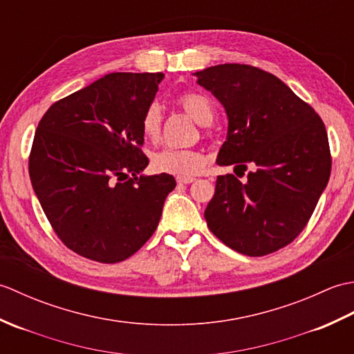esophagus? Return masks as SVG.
I'll return each instance as SVG.
<instances>
[{"instance_id":"1","label":"esophagus","mask_w":354,"mask_h":354,"mask_svg":"<svg viewBox=\"0 0 354 354\" xmlns=\"http://www.w3.org/2000/svg\"><path fill=\"white\" fill-rule=\"evenodd\" d=\"M176 181H178V184H192L194 181V178L193 176H179V178H176Z\"/></svg>"}]
</instances>
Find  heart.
<instances>
[{"label":"heart","mask_w":354,"mask_h":354,"mask_svg":"<svg viewBox=\"0 0 354 354\" xmlns=\"http://www.w3.org/2000/svg\"><path fill=\"white\" fill-rule=\"evenodd\" d=\"M178 106L183 108L194 122L207 126L214 120L216 108L209 97L201 93H184L178 97ZM141 132L145 138L156 141L161 133V109L158 103H150L141 117ZM205 165V155L194 149L158 150L152 156V167L158 173H167L175 176L196 175Z\"/></svg>","instance_id":"b5f03b06"}]
</instances>
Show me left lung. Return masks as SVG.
I'll return each mask as SVG.
<instances>
[{"label":"left lung","instance_id":"obj_1","mask_svg":"<svg viewBox=\"0 0 354 354\" xmlns=\"http://www.w3.org/2000/svg\"><path fill=\"white\" fill-rule=\"evenodd\" d=\"M194 76L228 117L216 162L254 167L245 183L217 176L205 209L208 228L240 254L275 252L304 230L327 187L332 156L326 126L284 82L255 66L223 64Z\"/></svg>","mask_w":354,"mask_h":354}]
</instances>
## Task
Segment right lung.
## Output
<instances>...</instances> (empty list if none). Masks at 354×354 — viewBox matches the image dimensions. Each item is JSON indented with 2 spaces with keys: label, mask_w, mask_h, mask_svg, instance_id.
I'll return each mask as SVG.
<instances>
[{
  "label": "right lung",
  "mask_w": 354,
  "mask_h": 354,
  "mask_svg": "<svg viewBox=\"0 0 354 354\" xmlns=\"http://www.w3.org/2000/svg\"><path fill=\"white\" fill-rule=\"evenodd\" d=\"M162 73H111L53 103L28 158L33 190L57 237L100 263L129 259L153 234L171 175L146 176L141 117ZM133 176L131 177L130 175Z\"/></svg>",
  "instance_id": "obj_1"
}]
</instances>
